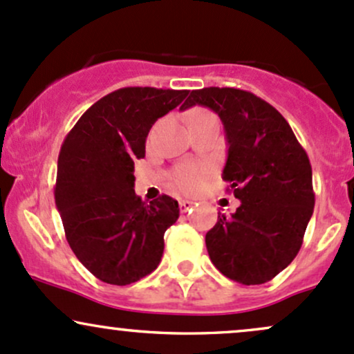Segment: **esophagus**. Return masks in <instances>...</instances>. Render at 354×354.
I'll return each instance as SVG.
<instances>
[{"mask_svg":"<svg viewBox=\"0 0 354 354\" xmlns=\"http://www.w3.org/2000/svg\"><path fill=\"white\" fill-rule=\"evenodd\" d=\"M190 207H192V202H190V201H180V202H178V209H180L182 214L187 212Z\"/></svg>","mask_w":354,"mask_h":354,"instance_id":"34e87169","label":"esophagus"}]
</instances>
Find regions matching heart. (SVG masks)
Returning a JSON list of instances; mask_svg holds the SVG:
<instances>
[{
    "instance_id": "obj_1",
    "label": "heart",
    "mask_w": 354,
    "mask_h": 354,
    "mask_svg": "<svg viewBox=\"0 0 354 354\" xmlns=\"http://www.w3.org/2000/svg\"><path fill=\"white\" fill-rule=\"evenodd\" d=\"M216 118V115L205 109H194L192 112L189 113V124L192 122H201V120H212ZM210 176V169L204 165H180L177 167L176 170L170 176V184L172 187L178 190L180 194H194L197 192L198 189L204 185V182L207 180Z\"/></svg>"
}]
</instances>
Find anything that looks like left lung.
Returning a JSON list of instances; mask_svg holds the SVG:
<instances>
[{"label":"left lung","instance_id":"obj_1","mask_svg":"<svg viewBox=\"0 0 354 354\" xmlns=\"http://www.w3.org/2000/svg\"><path fill=\"white\" fill-rule=\"evenodd\" d=\"M194 105L209 106L224 124L222 178L241 201L205 234L210 261L236 283H268L297 256L315 210L308 153L283 115L251 91L192 90L180 109Z\"/></svg>","mask_w":354,"mask_h":354}]
</instances>
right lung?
Instances as JSON below:
<instances>
[{
    "label": "right lung",
    "mask_w": 354,
    "mask_h": 354,
    "mask_svg": "<svg viewBox=\"0 0 354 354\" xmlns=\"http://www.w3.org/2000/svg\"><path fill=\"white\" fill-rule=\"evenodd\" d=\"M189 90L127 86L90 106L62 144L55 204L71 251L95 277L127 286L156 271L164 234L178 219L176 198L135 196V160L157 118Z\"/></svg>",
    "instance_id": "right-lung-1"
}]
</instances>
